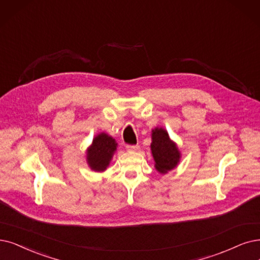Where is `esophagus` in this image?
Returning a JSON list of instances; mask_svg holds the SVG:
<instances>
[{
  "label": "esophagus",
  "mask_w": 260,
  "mask_h": 260,
  "mask_svg": "<svg viewBox=\"0 0 260 260\" xmlns=\"http://www.w3.org/2000/svg\"><path fill=\"white\" fill-rule=\"evenodd\" d=\"M126 148L130 151H133V150H138L140 148L139 145H127Z\"/></svg>",
  "instance_id": "esophagus-1"
}]
</instances>
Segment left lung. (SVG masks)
<instances>
[{
	"label": "left lung",
	"instance_id": "obj_1",
	"mask_svg": "<svg viewBox=\"0 0 260 260\" xmlns=\"http://www.w3.org/2000/svg\"><path fill=\"white\" fill-rule=\"evenodd\" d=\"M150 146L155 162L154 166L158 172L166 173L178 164L180 152L164 129L157 128L152 130V143Z\"/></svg>",
	"mask_w": 260,
	"mask_h": 260
}]
</instances>
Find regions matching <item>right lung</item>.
<instances>
[{"instance_id":"obj_1","label":"right lung","mask_w":260,"mask_h":260,"mask_svg":"<svg viewBox=\"0 0 260 260\" xmlns=\"http://www.w3.org/2000/svg\"><path fill=\"white\" fill-rule=\"evenodd\" d=\"M117 144L113 138L107 133H100L87 151V162L91 170L102 172L107 169L114 151L116 150Z\"/></svg>"}]
</instances>
